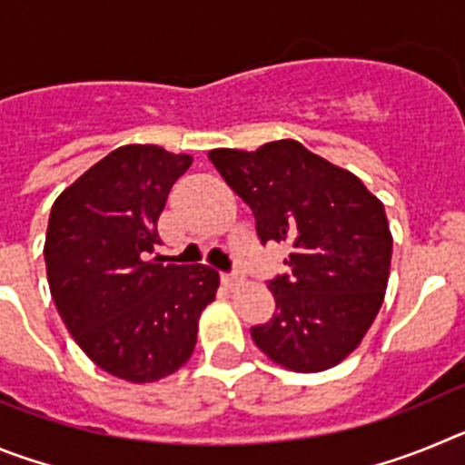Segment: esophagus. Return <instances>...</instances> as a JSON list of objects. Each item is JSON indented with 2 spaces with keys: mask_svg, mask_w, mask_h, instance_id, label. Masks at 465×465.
Segmentation results:
<instances>
[{
  "mask_svg": "<svg viewBox=\"0 0 465 465\" xmlns=\"http://www.w3.org/2000/svg\"><path fill=\"white\" fill-rule=\"evenodd\" d=\"M242 279L244 277H242L240 270H232V272L221 274V282H223V286H228V289H235V286H240Z\"/></svg>",
  "mask_w": 465,
  "mask_h": 465,
  "instance_id": "esophagus-1",
  "label": "esophagus"
}]
</instances>
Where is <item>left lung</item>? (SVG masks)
<instances>
[{
  "label": "left lung",
  "mask_w": 465,
  "mask_h": 465,
  "mask_svg": "<svg viewBox=\"0 0 465 465\" xmlns=\"http://www.w3.org/2000/svg\"><path fill=\"white\" fill-rule=\"evenodd\" d=\"M209 160L256 219L258 240L289 242V272L270 279L277 312L252 328L274 363L328 371L361 344L384 300L391 232L384 204L359 176L293 139Z\"/></svg>",
  "instance_id": "obj_1"
}]
</instances>
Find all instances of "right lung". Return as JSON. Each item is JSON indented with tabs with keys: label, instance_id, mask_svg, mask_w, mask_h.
I'll return each instance as SVG.
<instances>
[{
	"label": "right lung",
	"instance_id": "add662e5",
	"mask_svg": "<svg viewBox=\"0 0 465 465\" xmlns=\"http://www.w3.org/2000/svg\"><path fill=\"white\" fill-rule=\"evenodd\" d=\"M193 158L130 143L57 197L48 219V286L64 326L109 375L143 384L191 359L197 319L216 298L209 265L149 261L167 195Z\"/></svg>",
	"mask_w": 465,
	"mask_h": 465
}]
</instances>
